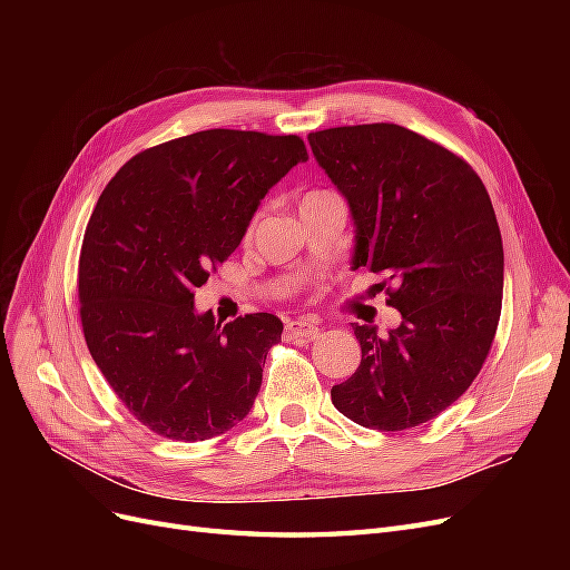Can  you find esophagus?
Instances as JSON below:
<instances>
[{"mask_svg":"<svg viewBox=\"0 0 570 570\" xmlns=\"http://www.w3.org/2000/svg\"><path fill=\"white\" fill-rule=\"evenodd\" d=\"M318 333V325L312 321H287L285 323V340L289 342H302L314 337Z\"/></svg>","mask_w":570,"mask_h":570,"instance_id":"esophagus-1","label":"esophagus"}]
</instances>
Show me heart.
<instances>
[{
  "label": "heart",
  "instance_id": "1",
  "mask_svg": "<svg viewBox=\"0 0 570 570\" xmlns=\"http://www.w3.org/2000/svg\"><path fill=\"white\" fill-rule=\"evenodd\" d=\"M318 195H327V193H323V189H316V193H308L304 199H308V197H318ZM256 220H258V214H254V218L249 220V226H247V235H252V233H254V228H256Z\"/></svg>",
  "mask_w": 570,
  "mask_h": 570
}]
</instances>
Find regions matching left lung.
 Listing matches in <instances>:
<instances>
[{"label": "left lung", "mask_w": 570, "mask_h": 570, "mask_svg": "<svg viewBox=\"0 0 570 570\" xmlns=\"http://www.w3.org/2000/svg\"><path fill=\"white\" fill-rule=\"evenodd\" d=\"M347 197L354 266L385 273L402 325H354L361 364L331 390L354 423L396 433L433 421L471 387L502 316L504 247L485 185L459 154L396 124L308 132Z\"/></svg>", "instance_id": "left-lung-1"}]
</instances>
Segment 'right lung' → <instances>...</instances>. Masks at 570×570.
I'll return each mask as SVG.
<instances>
[{
  "label": "right lung",
  "mask_w": 570,
  "mask_h": 570,
  "mask_svg": "<svg viewBox=\"0 0 570 570\" xmlns=\"http://www.w3.org/2000/svg\"><path fill=\"white\" fill-rule=\"evenodd\" d=\"M306 159L299 135L214 128L135 154L99 195L78 262L82 335L151 433L202 442L249 413L283 323L247 314L220 327L195 314V289Z\"/></svg>",
  "instance_id": "add662e5"
}]
</instances>
